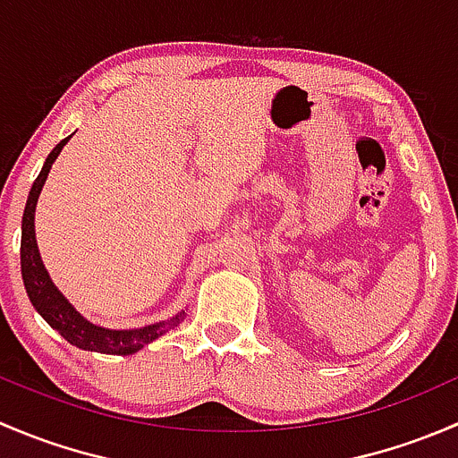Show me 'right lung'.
<instances>
[{
    "instance_id": "1",
    "label": "right lung",
    "mask_w": 458,
    "mask_h": 458,
    "mask_svg": "<svg viewBox=\"0 0 458 458\" xmlns=\"http://www.w3.org/2000/svg\"><path fill=\"white\" fill-rule=\"evenodd\" d=\"M71 137L62 140L53 148L44 161V168L37 174L35 183H32L29 192V201H26L24 216H21V279H24V288L29 293V299L37 312L44 317L53 330H57L64 339L71 345L88 350V352H101V354H119V357H128V354L140 352L143 345L152 344L155 339L164 336L173 327L186 318V310H179L165 321L150 323V326L131 327V330H113V327L97 326V323L88 321V318L77 312V308L59 293L57 285L50 279L48 270H46L44 261H41L39 248H37L35 239V208L37 199L41 195L46 179H48L50 168H53L55 159L59 157L62 148L66 146Z\"/></svg>"
}]
</instances>
